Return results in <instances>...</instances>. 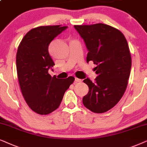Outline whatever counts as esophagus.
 Masks as SVG:
<instances>
[{"instance_id":"34e87169","label":"esophagus","mask_w":147,"mask_h":147,"mask_svg":"<svg viewBox=\"0 0 147 147\" xmlns=\"http://www.w3.org/2000/svg\"><path fill=\"white\" fill-rule=\"evenodd\" d=\"M75 81L76 82V83H80V82H81V81H82V80H81V79H79V78H77V77H75Z\"/></svg>"}]
</instances>
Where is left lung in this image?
<instances>
[{
	"mask_svg": "<svg viewBox=\"0 0 147 147\" xmlns=\"http://www.w3.org/2000/svg\"><path fill=\"white\" fill-rule=\"evenodd\" d=\"M88 49L87 62L96 64L95 81L85 79L89 93L83 103L92 112H106L119 102L126 91L132 58L128 42L118 29L103 23L74 25Z\"/></svg>",
	"mask_w": 147,
	"mask_h": 147,
	"instance_id": "8db88e82",
	"label": "left lung"
}]
</instances>
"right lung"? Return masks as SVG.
<instances>
[{"label":"right lung","instance_id":"right-lung-1","mask_svg":"<svg viewBox=\"0 0 147 147\" xmlns=\"http://www.w3.org/2000/svg\"><path fill=\"white\" fill-rule=\"evenodd\" d=\"M67 28L62 25L35 27L25 34L16 56L17 72L25 102L35 112L47 115L59 107L64 93L75 81L52 77L49 68L55 65L48 52L50 42Z\"/></svg>","mask_w":147,"mask_h":147}]
</instances>
